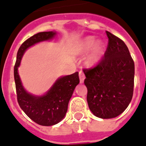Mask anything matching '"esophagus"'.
Here are the masks:
<instances>
[{
  "instance_id": "1",
  "label": "esophagus",
  "mask_w": 146,
  "mask_h": 146,
  "mask_svg": "<svg viewBox=\"0 0 146 146\" xmlns=\"http://www.w3.org/2000/svg\"><path fill=\"white\" fill-rule=\"evenodd\" d=\"M79 78L80 83H83L84 82V80H85V74H83V72L81 71L79 72Z\"/></svg>"
}]
</instances>
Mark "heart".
<instances>
[{
    "label": "heart",
    "instance_id": "heart-1",
    "mask_svg": "<svg viewBox=\"0 0 146 146\" xmlns=\"http://www.w3.org/2000/svg\"><path fill=\"white\" fill-rule=\"evenodd\" d=\"M90 49L89 54L85 59V63L88 66H94L103 59L105 45L102 41H96V38L93 36H88L80 40L78 44V50L81 54H84Z\"/></svg>",
    "mask_w": 146,
    "mask_h": 146
}]
</instances>
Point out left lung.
<instances>
[{
  "label": "left lung",
  "mask_w": 146,
  "mask_h": 146,
  "mask_svg": "<svg viewBox=\"0 0 146 146\" xmlns=\"http://www.w3.org/2000/svg\"><path fill=\"white\" fill-rule=\"evenodd\" d=\"M109 45L96 67L84 69L87 102L94 116L111 119L129 106L134 91V63L126 45L106 31Z\"/></svg>",
  "instance_id": "left-lung-1"
}]
</instances>
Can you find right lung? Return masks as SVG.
<instances>
[{
  "mask_svg": "<svg viewBox=\"0 0 146 146\" xmlns=\"http://www.w3.org/2000/svg\"><path fill=\"white\" fill-rule=\"evenodd\" d=\"M57 35L55 31L39 32L25 41L17 51L14 68L17 102L21 109L32 120L44 126L55 125L65 117L68 102L74 88L79 84L78 72L69 75L61 76L51 88L42 95H36L26 90L18 73V68L23 54L28 48L37 43L49 41Z\"/></svg>",
  "mask_w": 146,
  "mask_h": 146,
  "instance_id": "add662e5",
  "label": "right lung"
}]
</instances>
